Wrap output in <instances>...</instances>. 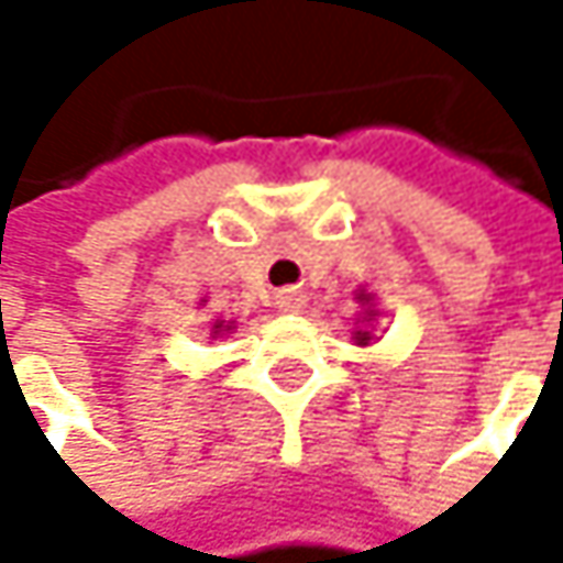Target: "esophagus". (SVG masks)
<instances>
[{
    "label": "esophagus",
    "mask_w": 563,
    "mask_h": 563,
    "mask_svg": "<svg viewBox=\"0 0 563 563\" xmlns=\"http://www.w3.org/2000/svg\"><path fill=\"white\" fill-rule=\"evenodd\" d=\"M303 303H307V297L300 290H279L276 294V307L279 310H300Z\"/></svg>",
    "instance_id": "1"
}]
</instances>
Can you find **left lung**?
<instances>
[{"mask_svg": "<svg viewBox=\"0 0 563 563\" xmlns=\"http://www.w3.org/2000/svg\"><path fill=\"white\" fill-rule=\"evenodd\" d=\"M360 303H371V294H360ZM374 317H377V313H374V310H367V317H364V320H374ZM353 340H356L360 346H367V343H371V330H356V333H353Z\"/></svg>", "mask_w": 563, "mask_h": 563, "instance_id": "1", "label": "left lung"}]
</instances>
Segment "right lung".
<instances>
[{
    "instance_id": "obj_1",
    "label": "right lung",
    "mask_w": 563,
    "mask_h": 563,
    "mask_svg": "<svg viewBox=\"0 0 563 563\" xmlns=\"http://www.w3.org/2000/svg\"><path fill=\"white\" fill-rule=\"evenodd\" d=\"M223 330H230V327H227L223 320H217V323H213V336H217V333H223Z\"/></svg>"
}]
</instances>
